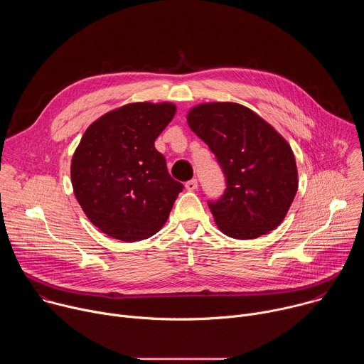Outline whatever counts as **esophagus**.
<instances>
[{
  "label": "esophagus",
  "instance_id": "esophagus-1",
  "mask_svg": "<svg viewBox=\"0 0 364 364\" xmlns=\"http://www.w3.org/2000/svg\"><path fill=\"white\" fill-rule=\"evenodd\" d=\"M197 186H198V184H197V180H196V178H193V180H190V181L186 183V188H187L188 191H194V190L197 188Z\"/></svg>",
  "mask_w": 364,
  "mask_h": 364
}]
</instances>
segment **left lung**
<instances>
[{"instance_id": "left-lung-1", "label": "left lung", "mask_w": 364, "mask_h": 364, "mask_svg": "<svg viewBox=\"0 0 364 364\" xmlns=\"http://www.w3.org/2000/svg\"><path fill=\"white\" fill-rule=\"evenodd\" d=\"M187 124L222 167L225 194L209 201L218 228L235 239L277 229L298 190L294 152L264 118L235 102H209L190 109Z\"/></svg>"}]
</instances>
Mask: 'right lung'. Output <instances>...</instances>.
Here are the masks:
<instances>
[{"mask_svg": "<svg viewBox=\"0 0 364 364\" xmlns=\"http://www.w3.org/2000/svg\"><path fill=\"white\" fill-rule=\"evenodd\" d=\"M176 111L170 102L128 103L85 131L70 177L82 210L100 232L136 242L166 225L183 184L171 178L154 142Z\"/></svg>", "mask_w": 364, "mask_h": 364, "instance_id": "obj_1", "label": "right lung"}]
</instances>
